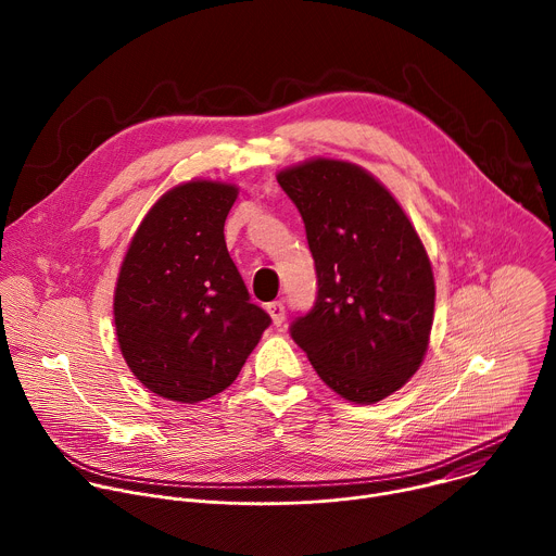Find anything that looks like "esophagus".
Wrapping results in <instances>:
<instances>
[{
  "label": "esophagus",
  "instance_id": "obj_1",
  "mask_svg": "<svg viewBox=\"0 0 556 556\" xmlns=\"http://www.w3.org/2000/svg\"><path fill=\"white\" fill-rule=\"evenodd\" d=\"M266 309H268V314L273 316V324H275V326H281V324H283V319H286V305H283L281 301L268 303Z\"/></svg>",
  "mask_w": 556,
  "mask_h": 556
}]
</instances>
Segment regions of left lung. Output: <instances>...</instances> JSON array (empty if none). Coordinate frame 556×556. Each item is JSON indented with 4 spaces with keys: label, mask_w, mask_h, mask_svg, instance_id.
<instances>
[{
    "label": "left lung",
    "mask_w": 556,
    "mask_h": 556,
    "mask_svg": "<svg viewBox=\"0 0 556 556\" xmlns=\"http://www.w3.org/2000/svg\"><path fill=\"white\" fill-rule=\"evenodd\" d=\"M277 182L301 213L316 270L314 305L290 337L345 401L378 403L418 371L429 345L427 251L401 204L356 165L316 157Z\"/></svg>",
    "instance_id": "left-lung-1"
}]
</instances>
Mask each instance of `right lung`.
<instances>
[{
    "mask_svg": "<svg viewBox=\"0 0 556 556\" xmlns=\"http://www.w3.org/2000/svg\"><path fill=\"white\" fill-rule=\"evenodd\" d=\"M235 198V187L208 180L172 189L144 215L118 273L121 352L167 401L193 405L224 391L270 326L224 242Z\"/></svg>",
    "mask_w": 556,
    "mask_h": 556,
    "instance_id": "add662e5",
    "label": "right lung"
}]
</instances>
